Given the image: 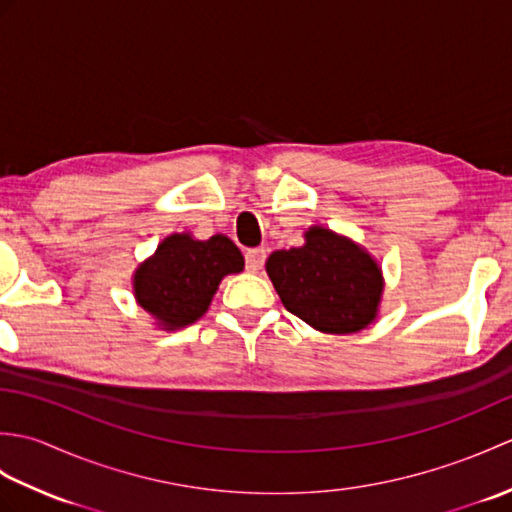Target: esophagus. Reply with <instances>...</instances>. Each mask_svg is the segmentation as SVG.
Segmentation results:
<instances>
[{
  "mask_svg": "<svg viewBox=\"0 0 512 512\" xmlns=\"http://www.w3.org/2000/svg\"><path fill=\"white\" fill-rule=\"evenodd\" d=\"M244 262H246V270H250V273H257V270L262 268L266 262V250L264 248H248L244 255Z\"/></svg>",
  "mask_w": 512,
  "mask_h": 512,
  "instance_id": "obj_1",
  "label": "esophagus"
}]
</instances>
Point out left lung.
<instances>
[{"label":"left lung","mask_w":512,"mask_h":512,"mask_svg":"<svg viewBox=\"0 0 512 512\" xmlns=\"http://www.w3.org/2000/svg\"><path fill=\"white\" fill-rule=\"evenodd\" d=\"M266 270L286 310L321 332L352 334L376 317L378 264L328 228L312 226L303 246L275 250Z\"/></svg>","instance_id":"8db88e82"}]
</instances>
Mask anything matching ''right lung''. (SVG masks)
<instances>
[{"label": "right lung", "mask_w": 512, "mask_h": 512, "mask_svg": "<svg viewBox=\"0 0 512 512\" xmlns=\"http://www.w3.org/2000/svg\"><path fill=\"white\" fill-rule=\"evenodd\" d=\"M242 268L244 257L228 237L213 235L200 242L189 233H176L136 270L134 292L162 328L176 330L198 321L222 277Z\"/></svg>", "instance_id": "obj_1"}]
</instances>
